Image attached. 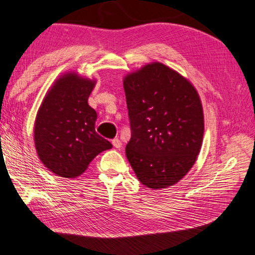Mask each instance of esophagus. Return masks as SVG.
I'll return each mask as SVG.
<instances>
[{"instance_id":"1","label":"esophagus","mask_w":255,"mask_h":255,"mask_svg":"<svg viewBox=\"0 0 255 255\" xmlns=\"http://www.w3.org/2000/svg\"><path fill=\"white\" fill-rule=\"evenodd\" d=\"M112 143H113V145H114L116 149H120L121 147H122V142H121V140L118 139V137H116V139H113L112 140Z\"/></svg>"}]
</instances>
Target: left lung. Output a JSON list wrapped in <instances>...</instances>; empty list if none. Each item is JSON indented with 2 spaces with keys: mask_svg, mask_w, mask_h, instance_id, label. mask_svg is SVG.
Wrapping results in <instances>:
<instances>
[{
  "mask_svg": "<svg viewBox=\"0 0 255 255\" xmlns=\"http://www.w3.org/2000/svg\"><path fill=\"white\" fill-rule=\"evenodd\" d=\"M131 139L125 148L139 181L165 189L185 176L203 137V111L194 87L161 63L124 79Z\"/></svg>",
  "mask_w": 255,
  "mask_h": 255,
  "instance_id": "1",
  "label": "left lung"
}]
</instances>
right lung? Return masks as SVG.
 <instances>
[{
	"label": "right lung",
	"instance_id": "obj_1",
	"mask_svg": "<svg viewBox=\"0 0 255 255\" xmlns=\"http://www.w3.org/2000/svg\"><path fill=\"white\" fill-rule=\"evenodd\" d=\"M95 81L76 73L62 76L37 113L35 145L41 162L62 177L81 175L110 141L95 130L97 113L88 105Z\"/></svg>",
	"mask_w": 255,
	"mask_h": 255
}]
</instances>
